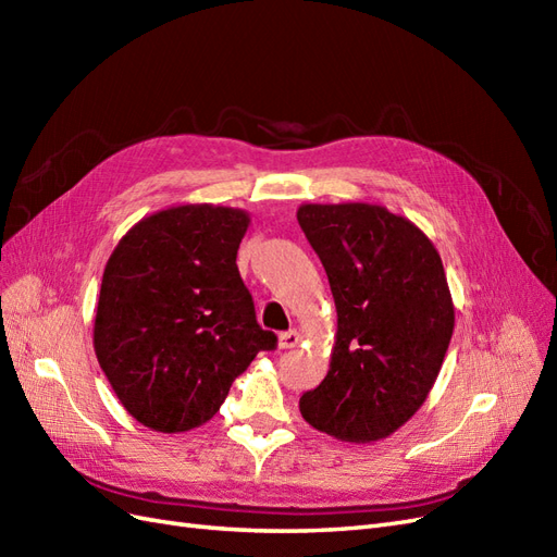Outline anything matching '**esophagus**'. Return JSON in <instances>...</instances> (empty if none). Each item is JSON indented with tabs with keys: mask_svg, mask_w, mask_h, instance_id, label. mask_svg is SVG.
Segmentation results:
<instances>
[{
	"mask_svg": "<svg viewBox=\"0 0 557 557\" xmlns=\"http://www.w3.org/2000/svg\"><path fill=\"white\" fill-rule=\"evenodd\" d=\"M299 344V334L295 330H288V332H281L278 334V346L281 348H295Z\"/></svg>",
	"mask_w": 557,
	"mask_h": 557,
	"instance_id": "obj_1",
	"label": "esophagus"
}]
</instances>
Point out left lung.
I'll use <instances>...</instances> for the list:
<instances>
[{"label":"left lung","instance_id":"obj_1","mask_svg":"<svg viewBox=\"0 0 557 557\" xmlns=\"http://www.w3.org/2000/svg\"><path fill=\"white\" fill-rule=\"evenodd\" d=\"M297 221L336 307L330 372L299 411L336 440H385L423 407L450 344L440 252L407 218L360 201L305 205Z\"/></svg>","mask_w":557,"mask_h":557}]
</instances>
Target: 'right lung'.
I'll return each instance as SVG.
<instances>
[{"instance_id": "obj_1", "label": "right lung", "mask_w": 557, "mask_h": 557, "mask_svg": "<svg viewBox=\"0 0 557 557\" xmlns=\"http://www.w3.org/2000/svg\"><path fill=\"white\" fill-rule=\"evenodd\" d=\"M239 209L185 205L134 225L107 262L95 315L99 367L150 430L207 423L232 381L274 350L237 269Z\"/></svg>"}]
</instances>
